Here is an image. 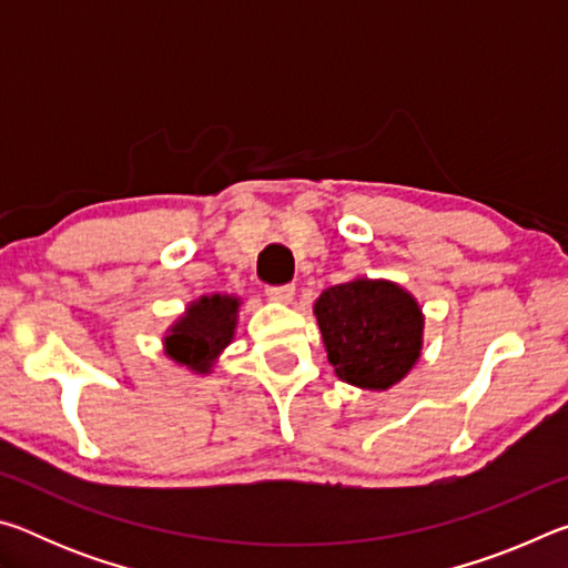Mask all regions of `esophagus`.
Segmentation results:
<instances>
[{
	"label": "esophagus",
	"instance_id": "34e87169",
	"mask_svg": "<svg viewBox=\"0 0 568 568\" xmlns=\"http://www.w3.org/2000/svg\"><path fill=\"white\" fill-rule=\"evenodd\" d=\"M293 295H295V285H291V283L267 287V297H271V301H277V303H291Z\"/></svg>",
	"mask_w": 568,
	"mask_h": 568
}]
</instances>
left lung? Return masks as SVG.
Masks as SVG:
<instances>
[{
    "label": "left lung",
    "mask_w": 568,
    "mask_h": 568,
    "mask_svg": "<svg viewBox=\"0 0 568 568\" xmlns=\"http://www.w3.org/2000/svg\"><path fill=\"white\" fill-rule=\"evenodd\" d=\"M335 376L365 390H388L423 351L420 305L393 281L353 277L325 287L313 305Z\"/></svg>",
    "instance_id": "1"
}]
</instances>
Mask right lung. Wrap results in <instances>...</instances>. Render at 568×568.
I'll use <instances>...</instances> for the list:
<instances>
[{
    "mask_svg": "<svg viewBox=\"0 0 568 568\" xmlns=\"http://www.w3.org/2000/svg\"><path fill=\"white\" fill-rule=\"evenodd\" d=\"M240 305L243 301L227 293L200 295L197 301L187 303L185 313L162 338L168 358L185 365L195 376L213 373V365L235 338Z\"/></svg>",
    "mask_w": 568,
    "mask_h": 568,
    "instance_id": "add662e5",
    "label": "right lung"
}]
</instances>
